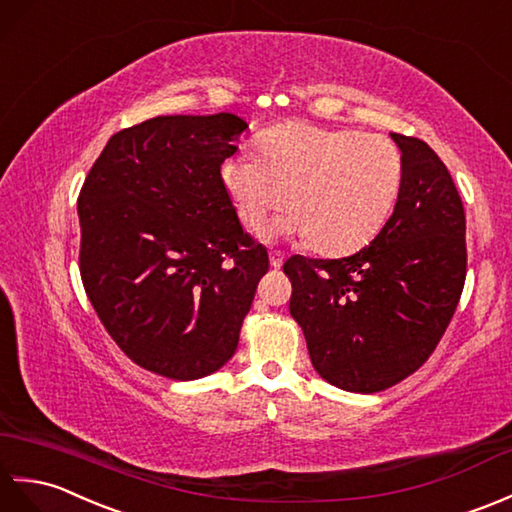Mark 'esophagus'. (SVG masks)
<instances>
[{"mask_svg": "<svg viewBox=\"0 0 512 512\" xmlns=\"http://www.w3.org/2000/svg\"><path fill=\"white\" fill-rule=\"evenodd\" d=\"M269 263H271V267H274V269H280L282 263H285V254L276 252V249H271V252H269Z\"/></svg>", "mask_w": 512, "mask_h": 512, "instance_id": "1", "label": "esophagus"}]
</instances>
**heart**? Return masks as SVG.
<instances>
[{"label":"heart","mask_w":512,"mask_h":512,"mask_svg":"<svg viewBox=\"0 0 512 512\" xmlns=\"http://www.w3.org/2000/svg\"><path fill=\"white\" fill-rule=\"evenodd\" d=\"M258 151L260 160L227 157L219 175L247 230H260L289 203L293 214L271 223L267 238L295 234L315 252L346 254L381 230L399 199L403 157L383 133L295 120L265 131Z\"/></svg>","instance_id":"b5f03b06"}]
</instances>
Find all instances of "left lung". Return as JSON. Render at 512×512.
I'll return each mask as SVG.
<instances>
[{
  "label": "left lung",
  "instance_id": "left-lung-1",
  "mask_svg": "<svg viewBox=\"0 0 512 512\" xmlns=\"http://www.w3.org/2000/svg\"><path fill=\"white\" fill-rule=\"evenodd\" d=\"M403 157L392 217L346 258L291 256L289 311L311 363L346 392L410 377L445 335L467 278V219L447 166L418 138L390 133Z\"/></svg>",
  "mask_w": 512,
  "mask_h": 512
}]
</instances>
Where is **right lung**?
<instances>
[{
	"label": "right lung",
	"instance_id": "right-lung-1",
	"mask_svg": "<svg viewBox=\"0 0 512 512\" xmlns=\"http://www.w3.org/2000/svg\"><path fill=\"white\" fill-rule=\"evenodd\" d=\"M247 122L157 116L111 135L81 188V278L113 342L175 381L232 359L267 274L221 184Z\"/></svg>",
	"mask_w": 512,
	"mask_h": 512
}]
</instances>
